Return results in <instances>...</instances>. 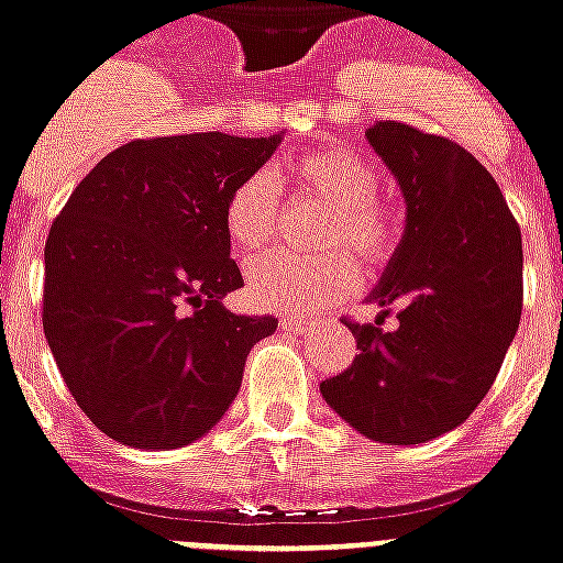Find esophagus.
Returning <instances> with one entry per match:
<instances>
[{
	"label": "esophagus",
	"instance_id": "34e87169",
	"mask_svg": "<svg viewBox=\"0 0 563 563\" xmlns=\"http://www.w3.org/2000/svg\"><path fill=\"white\" fill-rule=\"evenodd\" d=\"M309 327H312L309 321H295V318H283L280 321V329H286V332H295V335H303Z\"/></svg>",
	"mask_w": 563,
	"mask_h": 563
}]
</instances>
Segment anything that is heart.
<instances>
[{
    "instance_id": "b5f03b06",
    "label": "heart",
    "mask_w": 563,
    "mask_h": 563,
    "mask_svg": "<svg viewBox=\"0 0 563 563\" xmlns=\"http://www.w3.org/2000/svg\"><path fill=\"white\" fill-rule=\"evenodd\" d=\"M300 194L323 199L332 213L323 228V249H350L364 263H382L399 242V219L378 199L376 164L346 147H321L297 155L289 164ZM280 187L266 173L242 178L225 202V234L236 251H263L277 234ZM358 286L355 263L341 251L323 257L268 254L249 272L254 303L272 312H321L344 300Z\"/></svg>"
}]
</instances>
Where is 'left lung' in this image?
Segmentation results:
<instances>
[{
	"label": "left lung",
	"mask_w": 563,
	"mask_h": 563,
	"mask_svg": "<svg viewBox=\"0 0 563 563\" xmlns=\"http://www.w3.org/2000/svg\"><path fill=\"white\" fill-rule=\"evenodd\" d=\"M367 141L405 196V234L367 300L376 323H346L358 355L323 399L373 442L419 445L474 413L518 332L523 245L492 173L454 141L376 121ZM390 311L396 330H382Z\"/></svg>",
	"instance_id": "left-lung-1"
}]
</instances>
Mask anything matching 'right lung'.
<instances>
[{
    "mask_svg": "<svg viewBox=\"0 0 563 563\" xmlns=\"http://www.w3.org/2000/svg\"><path fill=\"white\" fill-rule=\"evenodd\" d=\"M283 135L190 132L118 147L45 242L43 329L59 376L121 445H190L225 416L277 318L228 312L242 289L225 202Z\"/></svg>",
    "mask_w": 563,
    "mask_h": 563,
    "instance_id": "obj_1",
    "label": "right lung"
}]
</instances>
